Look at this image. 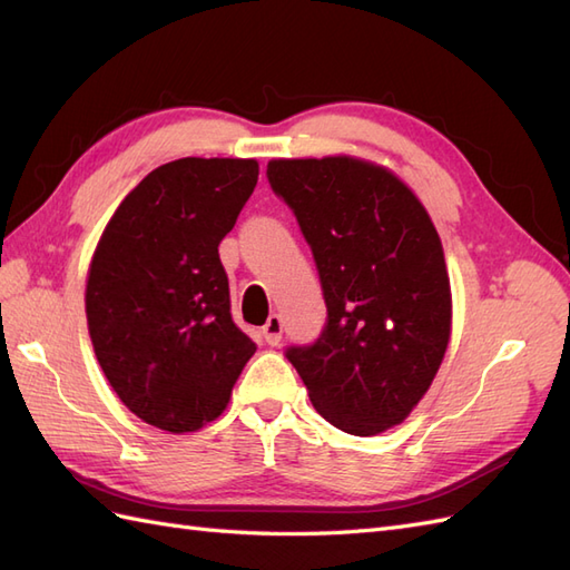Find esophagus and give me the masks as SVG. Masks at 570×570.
<instances>
[{
  "instance_id": "34e87169",
  "label": "esophagus",
  "mask_w": 570,
  "mask_h": 570,
  "mask_svg": "<svg viewBox=\"0 0 570 570\" xmlns=\"http://www.w3.org/2000/svg\"><path fill=\"white\" fill-rule=\"evenodd\" d=\"M264 341L268 345H278L283 341V318L281 314H271L264 326Z\"/></svg>"
}]
</instances>
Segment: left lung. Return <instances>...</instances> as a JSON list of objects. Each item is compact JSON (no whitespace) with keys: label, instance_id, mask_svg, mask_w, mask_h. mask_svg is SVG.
Returning a JSON list of instances; mask_svg holds the SVG:
<instances>
[{"label":"left lung","instance_id":"8db88e82","mask_svg":"<svg viewBox=\"0 0 570 570\" xmlns=\"http://www.w3.org/2000/svg\"><path fill=\"white\" fill-rule=\"evenodd\" d=\"M268 179L297 215L328 309L318 341L287 360L323 420L386 432L420 405L451 341L436 227L403 179L357 156L275 158Z\"/></svg>","mask_w":570,"mask_h":570}]
</instances>
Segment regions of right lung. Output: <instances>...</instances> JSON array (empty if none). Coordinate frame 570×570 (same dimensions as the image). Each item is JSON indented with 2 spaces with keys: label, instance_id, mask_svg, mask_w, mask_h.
Segmentation results:
<instances>
[{
  "label": "right lung",
  "instance_id": "right-lung-1",
  "mask_svg": "<svg viewBox=\"0 0 570 570\" xmlns=\"http://www.w3.org/2000/svg\"><path fill=\"white\" fill-rule=\"evenodd\" d=\"M258 179L254 158H179L107 220L86 278L98 364L138 420L187 434L218 420L256 343L233 321L218 244Z\"/></svg>",
  "mask_w": 570,
  "mask_h": 570
}]
</instances>
